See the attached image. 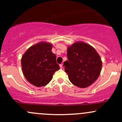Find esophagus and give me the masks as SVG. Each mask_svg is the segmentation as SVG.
I'll return each mask as SVG.
<instances>
[{"instance_id":"34e87169","label":"esophagus","mask_w":122,"mask_h":122,"mask_svg":"<svg viewBox=\"0 0 122 122\" xmlns=\"http://www.w3.org/2000/svg\"><path fill=\"white\" fill-rule=\"evenodd\" d=\"M62 66H63V65H62V64H60V68H61V69L62 68Z\"/></svg>"}]
</instances>
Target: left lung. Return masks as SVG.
I'll use <instances>...</instances> for the list:
<instances>
[{
    "mask_svg": "<svg viewBox=\"0 0 122 122\" xmlns=\"http://www.w3.org/2000/svg\"><path fill=\"white\" fill-rule=\"evenodd\" d=\"M67 57L68 60L64 62V65L72 84L85 88L98 79L102 62L99 55L91 45L82 41L75 42L68 47Z\"/></svg>",
    "mask_w": 122,
    "mask_h": 122,
    "instance_id": "obj_1",
    "label": "left lung"
}]
</instances>
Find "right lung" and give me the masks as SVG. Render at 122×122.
Returning <instances> with one entry per match:
<instances>
[{
	"label": "right lung",
	"mask_w": 122,
	"mask_h": 122,
	"mask_svg": "<svg viewBox=\"0 0 122 122\" xmlns=\"http://www.w3.org/2000/svg\"><path fill=\"white\" fill-rule=\"evenodd\" d=\"M52 48L51 43L41 41L31 46L23 55L22 72L31 84L37 87L46 85L51 81L55 72L60 69Z\"/></svg>",
	"instance_id": "right-lung-1"
}]
</instances>
